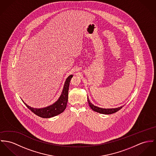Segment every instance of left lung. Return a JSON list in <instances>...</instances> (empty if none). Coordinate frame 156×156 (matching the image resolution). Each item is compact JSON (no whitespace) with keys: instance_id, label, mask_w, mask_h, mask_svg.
Listing matches in <instances>:
<instances>
[{"instance_id":"obj_1","label":"left lung","mask_w":156,"mask_h":156,"mask_svg":"<svg viewBox=\"0 0 156 156\" xmlns=\"http://www.w3.org/2000/svg\"><path fill=\"white\" fill-rule=\"evenodd\" d=\"M87 100L88 102V105L90 106V107L91 108V109L94 111H95L96 112L101 113V114H105V115H110V114H112L118 111H119L120 109L123 107V106H120L119 108H98L96 106L93 105L90 101L89 100L88 97H87Z\"/></svg>"}]
</instances>
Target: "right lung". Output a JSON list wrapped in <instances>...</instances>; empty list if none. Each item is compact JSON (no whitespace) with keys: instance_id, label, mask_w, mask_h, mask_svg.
Wrapping results in <instances>:
<instances>
[{"instance_id":"1","label":"right lung","mask_w":156,"mask_h":156,"mask_svg":"<svg viewBox=\"0 0 156 156\" xmlns=\"http://www.w3.org/2000/svg\"><path fill=\"white\" fill-rule=\"evenodd\" d=\"M72 76L73 75H71L67 78L64 84L63 89L59 98L53 105L46 108H35L28 106L24 102L25 106L31 112H33L35 115L41 118H50L59 115L61 113H62L66 108L68 99V90L69 83Z\"/></svg>"}]
</instances>
